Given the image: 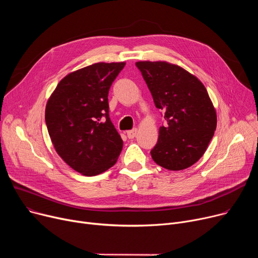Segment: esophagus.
<instances>
[{"instance_id": "esophagus-1", "label": "esophagus", "mask_w": 258, "mask_h": 258, "mask_svg": "<svg viewBox=\"0 0 258 258\" xmlns=\"http://www.w3.org/2000/svg\"><path fill=\"white\" fill-rule=\"evenodd\" d=\"M137 133H138V130H137V128H134V130L127 131V132H126V135H127V137H128L130 139H133V138H135V137L137 136Z\"/></svg>"}]
</instances>
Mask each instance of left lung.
I'll return each mask as SVG.
<instances>
[{
  "label": "left lung",
  "mask_w": 258,
  "mask_h": 258,
  "mask_svg": "<svg viewBox=\"0 0 258 258\" xmlns=\"http://www.w3.org/2000/svg\"><path fill=\"white\" fill-rule=\"evenodd\" d=\"M165 125L151 151L153 160L168 170H183L205 154L216 128V111L202 81L182 67L165 60L137 61Z\"/></svg>",
  "instance_id": "obj_1"
}]
</instances>
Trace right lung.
<instances>
[{
	"label": "right lung",
	"mask_w": 258,
	"mask_h": 258,
	"mask_svg": "<svg viewBox=\"0 0 258 258\" xmlns=\"http://www.w3.org/2000/svg\"><path fill=\"white\" fill-rule=\"evenodd\" d=\"M124 66V61L96 62L73 71L47 101L45 119L54 148L68 165L87 177L115 165L123 146L108 117L107 95Z\"/></svg>",
	"instance_id": "add662e5"
}]
</instances>
